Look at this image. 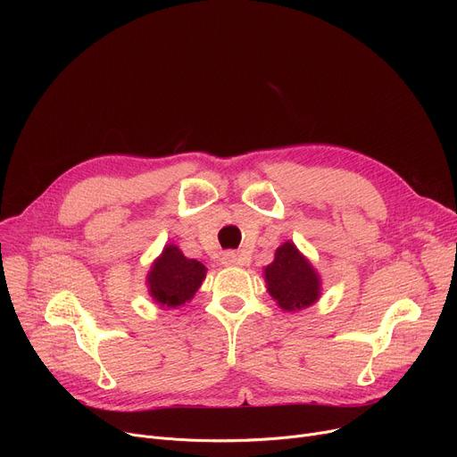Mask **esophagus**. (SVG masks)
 Segmentation results:
<instances>
[{"mask_svg": "<svg viewBox=\"0 0 457 457\" xmlns=\"http://www.w3.org/2000/svg\"><path fill=\"white\" fill-rule=\"evenodd\" d=\"M222 265L238 267V265H245V259L238 255L237 252H224L222 253Z\"/></svg>", "mask_w": 457, "mask_h": 457, "instance_id": "1", "label": "esophagus"}]
</instances>
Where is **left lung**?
Returning <instances> with one entry per match:
<instances>
[{
	"label": "left lung",
	"instance_id": "obj_1",
	"mask_svg": "<svg viewBox=\"0 0 457 457\" xmlns=\"http://www.w3.org/2000/svg\"><path fill=\"white\" fill-rule=\"evenodd\" d=\"M270 296L285 311H296L315 303L320 295V279L309 261L293 243L276 250V257L265 269Z\"/></svg>",
	"mask_w": 457,
	"mask_h": 457
}]
</instances>
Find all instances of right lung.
I'll use <instances>...</instances> for the list:
<instances>
[{
	"instance_id": "right-lung-1",
	"label": "right lung",
	"mask_w": 457,
	"mask_h": 457,
	"mask_svg": "<svg viewBox=\"0 0 457 457\" xmlns=\"http://www.w3.org/2000/svg\"><path fill=\"white\" fill-rule=\"evenodd\" d=\"M205 278V267L196 259H187L178 246L170 245L154 262L148 274L152 298L166 307H176L195 296Z\"/></svg>"
}]
</instances>
